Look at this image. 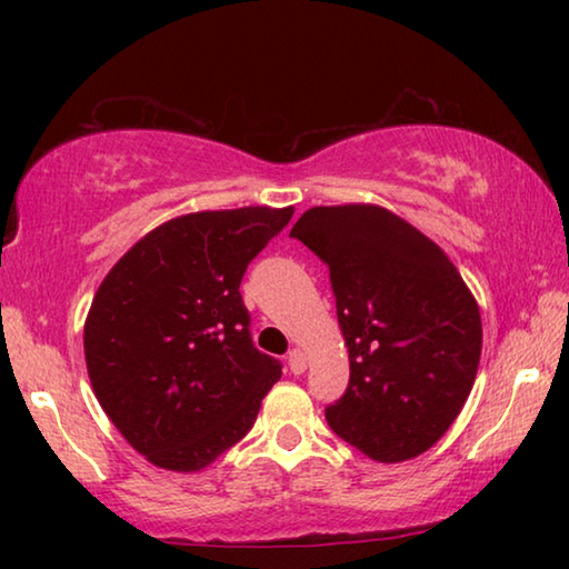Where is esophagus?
<instances>
[{"label": "esophagus", "mask_w": 569, "mask_h": 569, "mask_svg": "<svg viewBox=\"0 0 569 569\" xmlns=\"http://www.w3.org/2000/svg\"><path fill=\"white\" fill-rule=\"evenodd\" d=\"M288 369H291V373H303L306 371V353L301 349L288 351Z\"/></svg>", "instance_id": "34e87169"}]
</instances>
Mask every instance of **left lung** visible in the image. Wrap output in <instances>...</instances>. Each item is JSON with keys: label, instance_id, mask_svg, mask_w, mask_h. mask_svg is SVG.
Masks as SVG:
<instances>
[{"label": "left lung", "instance_id": "left-lung-1", "mask_svg": "<svg viewBox=\"0 0 569 569\" xmlns=\"http://www.w3.org/2000/svg\"><path fill=\"white\" fill-rule=\"evenodd\" d=\"M291 236L329 266L349 349V387L326 421L377 461L419 457L445 437L475 383V296L445 250L387 208H311Z\"/></svg>", "mask_w": 569, "mask_h": 569}]
</instances>
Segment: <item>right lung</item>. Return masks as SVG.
Instances as JSON below:
<instances>
[{
  "mask_svg": "<svg viewBox=\"0 0 569 569\" xmlns=\"http://www.w3.org/2000/svg\"><path fill=\"white\" fill-rule=\"evenodd\" d=\"M293 208L248 206L172 218L104 276L84 321L92 391L156 467L198 471L243 439L281 361L250 339L248 263Z\"/></svg>",
  "mask_w": 569,
  "mask_h": 569,
  "instance_id": "1",
  "label": "right lung"
}]
</instances>
